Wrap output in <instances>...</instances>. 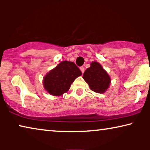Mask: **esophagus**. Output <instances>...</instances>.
<instances>
[{"instance_id":"1","label":"esophagus","mask_w":150,"mask_h":150,"mask_svg":"<svg viewBox=\"0 0 150 150\" xmlns=\"http://www.w3.org/2000/svg\"><path fill=\"white\" fill-rule=\"evenodd\" d=\"M80 69H81V71H82V73H84V71H85V68H84V67H80Z\"/></svg>"}]
</instances>
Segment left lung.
I'll use <instances>...</instances> for the list:
<instances>
[{"label": "left lung", "mask_w": 150, "mask_h": 150, "mask_svg": "<svg viewBox=\"0 0 150 150\" xmlns=\"http://www.w3.org/2000/svg\"><path fill=\"white\" fill-rule=\"evenodd\" d=\"M83 79L90 89L98 93L105 92L110 83V78L99 63L93 61L83 74Z\"/></svg>", "instance_id": "obj_1"}]
</instances>
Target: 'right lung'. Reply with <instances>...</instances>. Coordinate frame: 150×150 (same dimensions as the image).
Listing matches in <instances>:
<instances>
[{"instance_id": "right-lung-1", "label": "right lung", "mask_w": 150, "mask_h": 150, "mask_svg": "<svg viewBox=\"0 0 150 150\" xmlns=\"http://www.w3.org/2000/svg\"><path fill=\"white\" fill-rule=\"evenodd\" d=\"M81 74V71L74 63L61 61L44 76V89L50 95L60 96L68 91L71 83Z\"/></svg>"}]
</instances>
